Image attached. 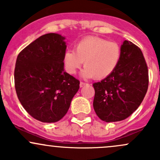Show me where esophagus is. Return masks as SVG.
<instances>
[{
    "label": "esophagus",
    "mask_w": 160,
    "mask_h": 160,
    "mask_svg": "<svg viewBox=\"0 0 160 160\" xmlns=\"http://www.w3.org/2000/svg\"><path fill=\"white\" fill-rule=\"evenodd\" d=\"M86 85V83H85V82H80V87L81 88H82V87H83V86H85V85Z\"/></svg>",
    "instance_id": "obj_1"
}]
</instances>
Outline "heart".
Wrapping results in <instances>:
<instances>
[{"label": "heart", "instance_id": "1", "mask_svg": "<svg viewBox=\"0 0 160 160\" xmlns=\"http://www.w3.org/2000/svg\"><path fill=\"white\" fill-rule=\"evenodd\" d=\"M121 48L114 42L102 38L88 36L75 44L74 50H68L63 55L65 71L70 75L76 73L84 62V78L103 79L113 73L121 59Z\"/></svg>", "mask_w": 160, "mask_h": 160}]
</instances>
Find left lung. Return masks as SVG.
<instances>
[{"label": "left lung", "instance_id": "obj_1", "mask_svg": "<svg viewBox=\"0 0 160 160\" xmlns=\"http://www.w3.org/2000/svg\"><path fill=\"white\" fill-rule=\"evenodd\" d=\"M121 52L115 72L93 84L94 110L106 122L122 121L131 116L140 105L149 85L148 67L140 48L126 40Z\"/></svg>", "mask_w": 160, "mask_h": 160}]
</instances>
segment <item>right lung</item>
I'll return each mask as SVG.
<instances>
[{
  "label": "right lung",
  "instance_id": "right-lung-1",
  "mask_svg": "<svg viewBox=\"0 0 160 160\" xmlns=\"http://www.w3.org/2000/svg\"><path fill=\"white\" fill-rule=\"evenodd\" d=\"M65 37L44 34L18 55L14 85L20 102L33 118L55 122L68 112L80 82L64 71Z\"/></svg>",
  "mask_w": 160,
  "mask_h": 160
}]
</instances>
